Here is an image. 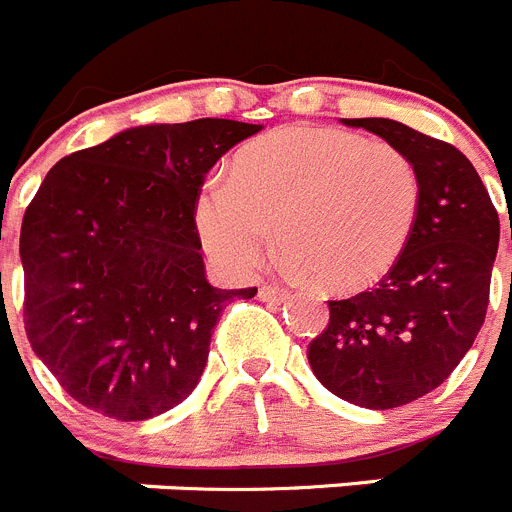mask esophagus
<instances>
[{"mask_svg":"<svg viewBox=\"0 0 512 512\" xmlns=\"http://www.w3.org/2000/svg\"><path fill=\"white\" fill-rule=\"evenodd\" d=\"M259 297H261V300H264V302H269V305H274V302H282L287 295H284V289L271 287V284H261Z\"/></svg>","mask_w":512,"mask_h":512,"instance_id":"obj_1","label":"esophagus"}]
</instances>
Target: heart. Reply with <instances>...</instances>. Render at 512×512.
<instances>
[{
	"instance_id": "obj_1",
	"label": "heart",
	"mask_w": 512,
	"mask_h": 512,
	"mask_svg": "<svg viewBox=\"0 0 512 512\" xmlns=\"http://www.w3.org/2000/svg\"><path fill=\"white\" fill-rule=\"evenodd\" d=\"M420 200V174L400 148L351 130L295 125L251 143L233 174L207 179L197 228L220 264L246 274L279 225L289 269L330 289H356L397 264Z\"/></svg>"
}]
</instances>
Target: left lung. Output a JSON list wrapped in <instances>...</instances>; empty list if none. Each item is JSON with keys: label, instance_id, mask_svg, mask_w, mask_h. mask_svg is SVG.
<instances>
[{"label": "left lung", "instance_id": "8db88e82", "mask_svg": "<svg viewBox=\"0 0 512 512\" xmlns=\"http://www.w3.org/2000/svg\"><path fill=\"white\" fill-rule=\"evenodd\" d=\"M343 122L408 153L423 200L397 264L372 289L328 302L330 320L307 359L336 397L392 410L436 390L472 348L490 302L500 217L469 158L451 143L387 117Z\"/></svg>", "mask_w": 512, "mask_h": 512}]
</instances>
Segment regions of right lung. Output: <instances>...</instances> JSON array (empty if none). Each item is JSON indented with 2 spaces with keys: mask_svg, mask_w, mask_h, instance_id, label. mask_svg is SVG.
Returning <instances> with one entry per match:
<instances>
[{
  "mask_svg": "<svg viewBox=\"0 0 512 512\" xmlns=\"http://www.w3.org/2000/svg\"><path fill=\"white\" fill-rule=\"evenodd\" d=\"M261 125H140L61 158L20 230L25 333L84 408L148 420L187 400L233 297L207 282L194 223L205 174Z\"/></svg>",
  "mask_w": 512,
  "mask_h": 512,
  "instance_id": "right-lung-1",
  "label": "right lung"
}]
</instances>
